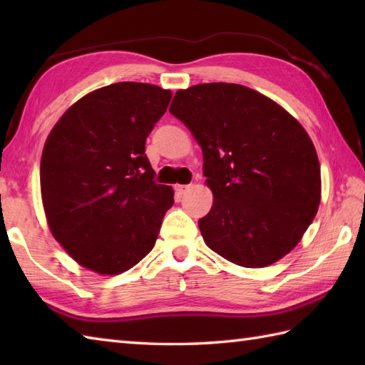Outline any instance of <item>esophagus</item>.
Returning <instances> with one entry per match:
<instances>
[{"label": "esophagus", "mask_w": 365, "mask_h": 365, "mask_svg": "<svg viewBox=\"0 0 365 365\" xmlns=\"http://www.w3.org/2000/svg\"><path fill=\"white\" fill-rule=\"evenodd\" d=\"M190 187H191V185H175V187H174V190H175V195H178V196H183L185 192H187V191L190 190Z\"/></svg>", "instance_id": "1"}]
</instances>
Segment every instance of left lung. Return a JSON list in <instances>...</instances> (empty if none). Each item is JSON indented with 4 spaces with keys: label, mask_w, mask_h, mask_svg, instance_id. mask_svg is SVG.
<instances>
[{
    "label": "left lung",
    "mask_w": 365,
    "mask_h": 365,
    "mask_svg": "<svg viewBox=\"0 0 365 365\" xmlns=\"http://www.w3.org/2000/svg\"><path fill=\"white\" fill-rule=\"evenodd\" d=\"M169 111L202 149L215 197L199 220L205 245L246 268L289 254L314 221L322 191L319 157L301 123L234 83L177 91Z\"/></svg>",
    "instance_id": "left-lung-1"
}]
</instances>
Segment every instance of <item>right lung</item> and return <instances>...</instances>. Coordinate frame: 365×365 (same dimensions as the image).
Masks as SVG:
<instances>
[{
    "label": "right lung",
    "instance_id": "right-lung-1",
    "mask_svg": "<svg viewBox=\"0 0 365 365\" xmlns=\"http://www.w3.org/2000/svg\"><path fill=\"white\" fill-rule=\"evenodd\" d=\"M173 92L115 83L84 96L53 127L41 191L53 237L80 265L120 274L152 251L174 191L155 183L145 139Z\"/></svg>",
    "mask_w": 365,
    "mask_h": 365
}]
</instances>
